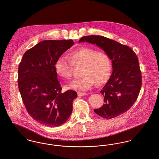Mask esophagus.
<instances>
[{"mask_svg":"<svg viewBox=\"0 0 159 159\" xmlns=\"http://www.w3.org/2000/svg\"><path fill=\"white\" fill-rule=\"evenodd\" d=\"M86 93H84V92H78V95L79 97H83V96L86 95Z\"/></svg>","mask_w":159,"mask_h":159,"instance_id":"esophagus-1","label":"esophagus"}]
</instances>
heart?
Returning <instances> with one entry per match:
<instances>
[{"mask_svg": "<svg viewBox=\"0 0 159 159\" xmlns=\"http://www.w3.org/2000/svg\"><path fill=\"white\" fill-rule=\"evenodd\" d=\"M69 60L61 56L56 60L54 67L58 76L69 80L73 75V66H81L82 77L69 85V89L86 90L95 83L101 86L109 80L112 71V62L105 52L89 47H81L69 53Z\"/></svg>", "mask_w": 159, "mask_h": 159, "instance_id": "obj_1", "label": "heart"}]
</instances>
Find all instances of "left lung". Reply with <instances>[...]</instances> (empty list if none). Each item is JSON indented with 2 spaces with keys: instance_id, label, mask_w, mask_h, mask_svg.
Returning a JSON list of instances; mask_svg holds the SVG:
<instances>
[{
  "instance_id": "8db88e82",
  "label": "left lung",
  "mask_w": 159,
  "mask_h": 159,
  "mask_svg": "<svg viewBox=\"0 0 159 159\" xmlns=\"http://www.w3.org/2000/svg\"><path fill=\"white\" fill-rule=\"evenodd\" d=\"M81 42L96 44L112 60V73L100 91L104 104L94 112L106 119L124 114L137 100L142 87V73L136 54L129 47L102 36H83L79 41Z\"/></svg>"
}]
</instances>
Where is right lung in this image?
<instances>
[{
  "label": "right lung",
  "mask_w": 159,
  "mask_h": 159,
  "mask_svg": "<svg viewBox=\"0 0 159 159\" xmlns=\"http://www.w3.org/2000/svg\"><path fill=\"white\" fill-rule=\"evenodd\" d=\"M74 43L45 40L27 50L18 69V87L25 107L33 119L51 127L64 124L71 115L75 91L61 92L55 70L56 60Z\"/></svg>",
  "instance_id": "add662e5"
}]
</instances>
